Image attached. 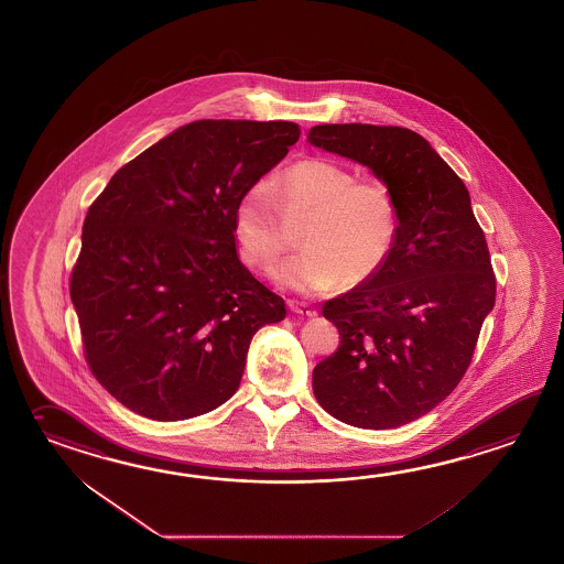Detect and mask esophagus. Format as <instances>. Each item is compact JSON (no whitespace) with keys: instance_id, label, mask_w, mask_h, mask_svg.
<instances>
[{"instance_id":"34e87169","label":"esophagus","mask_w":564,"mask_h":564,"mask_svg":"<svg viewBox=\"0 0 564 564\" xmlns=\"http://www.w3.org/2000/svg\"><path fill=\"white\" fill-rule=\"evenodd\" d=\"M290 310L294 312V314H299V316H306V318H314V316H318V312L314 308H308V306H304V304H290Z\"/></svg>"}]
</instances>
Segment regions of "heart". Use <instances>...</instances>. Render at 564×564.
<instances>
[{"mask_svg": "<svg viewBox=\"0 0 564 564\" xmlns=\"http://www.w3.org/2000/svg\"><path fill=\"white\" fill-rule=\"evenodd\" d=\"M310 216L304 252L274 270L278 286L322 296L343 284L376 276L394 250L397 199L378 180H356L330 160L310 158L272 182L260 177L243 189L234 210V236L243 262L268 270L286 250L288 221Z\"/></svg>", "mask_w": 564, "mask_h": 564, "instance_id": "heart-1", "label": "heart"}]
</instances>
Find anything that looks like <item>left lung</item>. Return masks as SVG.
<instances>
[{"mask_svg":"<svg viewBox=\"0 0 564 564\" xmlns=\"http://www.w3.org/2000/svg\"><path fill=\"white\" fill-rule=\"evenodd\" d=\"M308 142L368 167L398 206L384 268L322 306L340 346L314 368V397L344 424L397 429L438 406L470 365L497 296L485 232L463 180L420 133L322 123Z\"/></svg>","mask_w":564,"mask_h":564,"instance_id":"obj_1","label":"left lung"}]
</instances>
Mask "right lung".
<instances>
[{"label":"right lung","instance_id":"right-lung-1","mask_svg":"<svg viewBox=\"0 0 564 564\" xmlns=\"http://www.w3.org/2000/svg\"><path fill=\"white\" fill-rule=\"evenodd\" d=\"M299 138L294 122L186 123L89 206L69 296L89 368L126 409L162 422L218 409L256 332L284 321L240 262L234 210Z\"/></svg>","mask_w":564,"mask_h":564}]
</instances>
